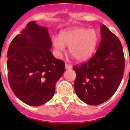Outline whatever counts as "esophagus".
Returning <instances> with one entry per match:
<instances>
[{
    "mask_svg": "<svg viewBox=\"0 0 130 130\" xmlns=\"http://www.w3.org/2000/svg\"><path fill=\"white\" fill-rule=\"evenodd\" d=\"M65 69H72V65H70V64L66 63V64H65Z\"/></svg>",
    "mask_w": 130,
    "mask_h": 130,
    "instance_id": "34e87169",
    "label": "esophagus"
}]
</instances>
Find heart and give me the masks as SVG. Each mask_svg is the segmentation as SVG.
Wrapping results in <instances>:
<instances>
[{
  "label": "heart",
  "instance_id": "b5f03b06",
  "mask_svg": "<svg viewBox=\"0 0 130 130\" xmlns=\"http://www.w3.org/2000/svg\"><path fill=\"white\" fill-rule=\"evenodd\" d=\"M99 41L95 30L80 27L66 29L60 32V38H53V46L58 53L65 50V45H69V53L79 61L89 60L93 55Z\"/></svg>",
  "mask_w": 130,
  "mask_h": 130
}]
</instances>
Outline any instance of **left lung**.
Listing matches in <instances>:
<instances>
[{
	"label": "left lung",
	"instance_id": "obj_1",
	"mask_svg": "<svg viewBox=\"0 0 130 130\" xmlns=\"http://www.w3.org/2000/svg\"><path fill=\"white\" fill-rule=\"evenodd\" d=\"M101 40L95 55L73 67L76 73L74 89L80 100L99 105L111 98L121 83L124 70L123 47L118 38L103 25Z\"/></svg>",
	"mask_w": 130,
	"mask_h": 130
}]
</instances>
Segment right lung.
Listing matches in <instances>:
<instances>
[{
    "label": "right lung",
    "mask_w": 130,
    "mask_h": 130,
    "mask_svg": "<svg viewBox=\"0 0 130 130\" xmlns=\"http://www.w3.org/2000/svg\"><path fill=\"white\" fill-rule=\"evenodd\" d=\"M52 46L47 27L35 21L29 22L9 45V85L27 105L38 106L49 101L55 94L56 82L65 71V63L54 57Z\"/></svg>",
    "instance_id": "add662e5"
}]
</instances>
